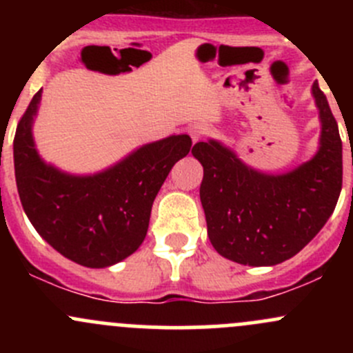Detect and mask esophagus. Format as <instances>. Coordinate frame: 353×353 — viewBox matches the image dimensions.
<instances>
[{
  "instance_id": "obj_1",
  "label": "esophagus",
  "mask_w": 353,
  "mask_h": 353,
  "mask_svg": "<svg viewBox=\"0 0 353 353\" xmlns=\"http://www.w3.org/2000/svg\"><path fill=\"white\" fill-rule=\"evenodd\" d=\"M205 131H206V128L203 126L201 123H194V124H191V126H190L191 140H193V141H198L199 138H201L203 134H205Z\"/></svg>"
}]
</instances>
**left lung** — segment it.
Masks as SVG:
<instances>
[{
	"label": "left lung",
	"mask_w": 353,
	"mask_h": 353,
	"mask_svg": "<svg viewBox=\"0 0 353 353\" xmlns=\"http://www.w3.org/2000/svg\"><path fill=\"white\" fill-rule=\"evenodd\" d=\"M312 95L321 117V147L282 176L244 165L219 141H198L199 186L210 243L241 265L272 266L297 254L330 219L341 191L343 162L338 124L318 81Z\"/></svg>",
	"instance_id": "1"
}]
</instances>
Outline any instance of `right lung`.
I'll list each match as a JSON object with an SVG mask.
<instances>
[{
    "mask_svg": "<svg viewBox=\"0 0 353 353\" xmlns=\"http://www.w3.org/2000/svg\"><path fill=\"white\" fill-rule=\"evenodd\" d=\"M41 92L20 117L13 140L25 213L35 230L71 261L88 268L119 263L143 243L157 193L193 141L188 134L163 138L104 172L70 176L42 162L34 147L32 121Z\"/></svg>",
    "mask_w": 353,
    "mask_h": 353,
    "instance_id": "add662e5",
    "label": "right lung"
}]
</instances>
